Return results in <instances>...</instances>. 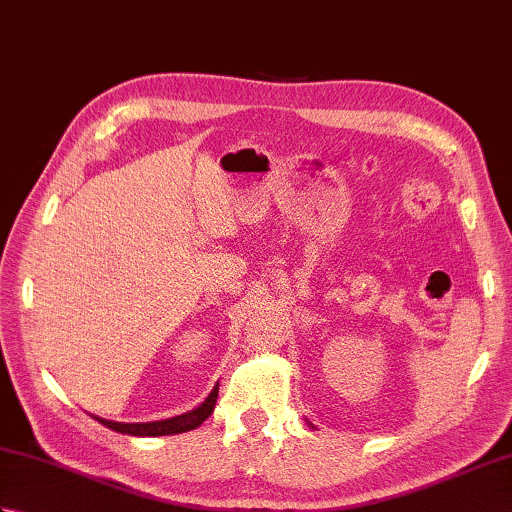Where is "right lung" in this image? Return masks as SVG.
<instances>
[{
	"mask_svg": "<svg viewBox=\"0 0 512 512\" xmlns=\"http://www.w3.org/2000/svg\"><path fill=\"white\" fill-rule=\"evenodd\" d=\"M217 389H220V385L213 387L209 398H206L200 407H195L193 411L182 413V416H176V418L156 420V422H114V420H105V418H99V416H92V418L99 420L103 427L118 431V433H127V436H138V438L173 436V433H184V431H191L195 427H200V424L211 416L213 409H215Z\"/></svg>",
	"mask_w": 512,
	"mask_h": 512,
	"instance_id": "1",
	"label": "right lung"
}]
</instances>
